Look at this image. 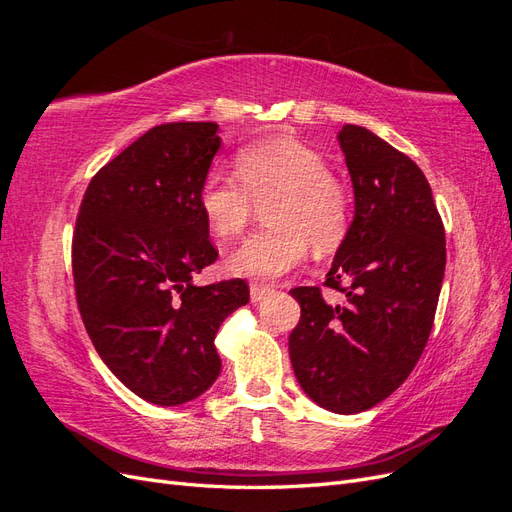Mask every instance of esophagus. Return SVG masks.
<instances>
[{
	"instance_id": "esophagus-1",
	"label": "esophagus",
	"mask_w": 512,
	"mask_h": 512,
	"mask_svg": "<svg viewBox=\"0 0 512 512\" xmlns=\"http://www.w3.org/2000/svg\"><path fill=\"white\" fill-rule=\"evenodd\" d=\"M273 288L269 284H260V282H252L250 284V297H252V303H260L262 299L267 297V294H271Z\"/></svg>"
}]
</instances>
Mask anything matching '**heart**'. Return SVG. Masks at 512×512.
Returning <instances> with one entry per match:
<instances>
[{
  "label": "heart",
  "mask_w": 512,
  "mask_h": 512,
  "mask_svg": "<svg viewBox=\"0 0 512 512\" xmlns=\"http://www.w3.org/2000/svg\"><path fill=\"white\" fill-rule=\"evenodd\" d=\"M235 172L213 170L198 192L200 211L222 239L239 235L256 200L270 198L262 207L269 224L228 256L235 275L271 280L301 265L309 243L333 252L346 239L350 194L318 149L290 136L262 138L237 151Z\"/></svg>",
  "instance_id": "1"
}]
</instances>
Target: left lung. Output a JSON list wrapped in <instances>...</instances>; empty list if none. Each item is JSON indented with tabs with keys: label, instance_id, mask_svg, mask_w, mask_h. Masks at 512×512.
Listing matches in <instances>:
<instances>
[{
	"label": "left lung",
	"instance_id": "left-lung-1",
	"mask_svg": "<svg viewBox=\"0 0 512 512\" xmlns=\"http://www.w3.org/2000/svg\"><path fill=\"white\" fill-rule=\"evenodd\" d=\"M339 147L354 188V220L324 286L292 288L301 320L288 337L294 376L324 410L356 414L397 391L421 359L446 267L442 218L406 153L361 126Z\"/></svg>",
	"mask_w": 512,
	"mask_h": 512
}]
</instances>
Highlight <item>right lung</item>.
Masks as SVG:
<instances>
[{
  "mask_svg": "<svg viewBox=\"0 0 512 512\" xmlns=\"http://www.w3.org/2000/svg\"><path fill=\"white\" fill-rule=\"evenodd\" d=\"M218 123H162L89 181L72 237L76 303L100 359L156 406L203 395L220 376V324L250 301L245 280L194 286L218 260L198 205Z\"/></svg>",
  "mask_w": 512,
  "mask_h": 512,
  "instance_id": "right-lung-1",
  "label": "right lung"
}]
</instances>
